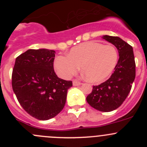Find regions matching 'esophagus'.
<instances>
[{"mask_svg":"<svg viewBox=\"0 0 147 147\" xmlns=\"http://www.w3.org/2000/svg\"><path fill=\"white\" fill-rule=\"evenodd\" d=\"M72 84H73L74 86H79V85H80L82 83H81L80 82H79V81H78L77 80H74L72 81Z\"/></svg>","mask_w":147,"mask_h":147,"instance_id":"1","label":"esophagus"}]
</instances>
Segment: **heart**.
<instances>
[{
  "instance_id": "obj_1",
  "label": "heart",
  "mask_w": 147,
  "mask_h": 147,
  "mask_svg": "<svg viewBox=\"0 0 147 147\" xmlns=\"http://www.w3.org/2000/svg\"><path fill=\"white\" fill-rule=\"evenodd\" d=\"M118 57L117 50L115 46L87 42L74 47L68 55L57 56L54 68L59 76L69 79L78 72L81 65L86 79L91 82H98L112 73Z\"/></svg>"
}]
</instances>
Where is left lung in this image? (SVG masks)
I'll use <instances>...</instances> for the list:
<instances>
[{
    "label": "left lung",
    "instance_id": "left-lung-1",
    "mask_svg": "<svg viewBox=\"0 0 147 147\" xmlns=\"http://www.w3.org/2000/svg\"><path fill=\"white\" fill-rule=\"evenodd\" d=\"M103 39L113 44L119 58L110 78L99 85L93 86L87 102L100 112H108L117 109L128 96L136 76L134 52L131 45L119 37L104 35Z\"/></svg>",
    "mask_w": 147,
    "mask_h": 147
}]
</instances>
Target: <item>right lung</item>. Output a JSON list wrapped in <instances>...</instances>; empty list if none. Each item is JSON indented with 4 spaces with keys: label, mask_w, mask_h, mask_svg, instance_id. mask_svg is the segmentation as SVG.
<instances>
[{
    "label": "right lung",
    "mask_w": 147,
    "mask_h": 147,
    "mask_svg": "<svg viewBox=\"0 0 147 147\" xmlns=\"http://www.w3.org/2000/svg\"><path fill=\"white\" fill-rule=\"evenodd\" d=\"M55 51L30 49L16 57L12 87L22 107L39 120L55 117L64 108L72 81L60 79L53 63Z\"/></svg>",
    "instance_id": "add662e5"
}]
</instances>
